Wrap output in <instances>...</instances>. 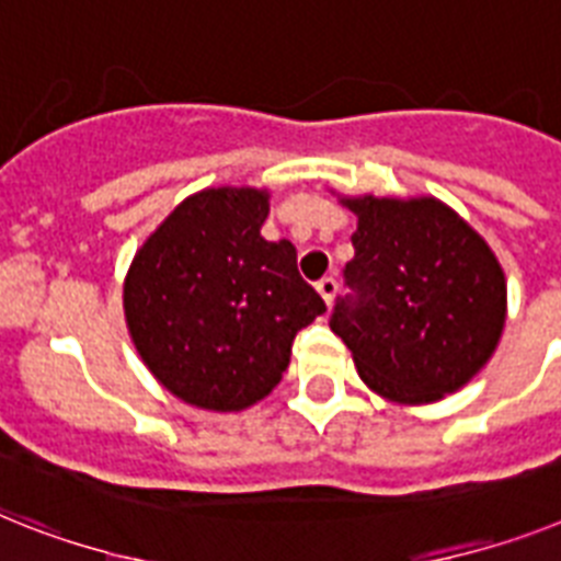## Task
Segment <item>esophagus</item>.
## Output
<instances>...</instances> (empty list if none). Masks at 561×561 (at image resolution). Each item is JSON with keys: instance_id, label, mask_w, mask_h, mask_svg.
Instances as JSON below:
<instances>
[{"instance_id": "obj_1", "label": "esophagus", "mask_w": 561, "mask_h": 561, "mask_svg": "<svg viewBox=\"0 0 561 561\" xmlns=\"http://www.w3.org/2000/svg\"><path fill=\"white\" fill-rule=\"evenodd\" d=\"M314 286H318V291H321V298L327 300V307H330L332 298H335V295H337V280H335V277L323 275L321 280H318V284H314Z\"/></svg>"}]
</instances>
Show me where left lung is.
<instances>
[{"instance_id": "obj_1", "label": "left lung", "mask_w": 561, "mask_h": 561, "mask_svg": "<svg viewBox=\"0 0 561 561\" xmlns=\"http://www.w3.org/2000/svg\"><path fill=\"white\" fill-rule=\"evenodd\" d=\"M346 206L358 229L332 332L383 398L427 404L456 392L502 335L507 286L496 254L433 197H360Z\"/></svg>"}]
</instances>
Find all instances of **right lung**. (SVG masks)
Instances as JSON below:
<instances>
[{"mask_svg":"<svg viewBox=\"0 0 561 561\" xmlns=\"http://www.w3.org/2000/svg\"><path fill=\"white\" fill-rule=\"evenodd\" d=\"M270 197L206 188L142 243L125 277V321L165 390L203 410H243L277 387L291 341L327 304L289 240H263Z\"/></svg>","mask_w":561,"mask_h":561,"instance_id":"obj_1","label":"right lung"}]
</instances>
